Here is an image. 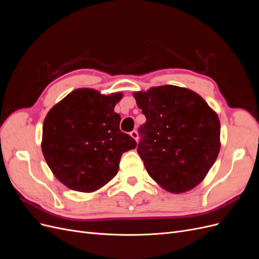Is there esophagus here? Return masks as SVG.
I'll return each mask as SVG.
<instances>
[{
	"instance_id": "1",
	"label": "esophagus",
	"mask_w": 259,
	"mask_h": 259,
	"mask_svg": "<svg viewBox=\"0 0 259 259\" xmlns=\"http://www.w3.org/2000/svg\"><path fill=\"white\" fill-rule=\"evenodd\" d=\"M130 135L134 138L136 142H138V133H137V131H132L131 133H130Z\"/></svg>"
}]
</instances>
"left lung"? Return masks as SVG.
Masks as SVG:
<instances>
[{"mask_svg": "<svg viewBox=\"0 0 259 259\" xmlns=\"http://www.w3.org/2000/svg\"><path fill=\"white\" fill-rule=\"evenodd\" d=\"M146 116L137 152L164 189L183 193L199 185L221 149V122L197 93L175 85L135 92Z\"/></svg>", "mask_w": 259, "mask_h": 259, "instance_id": "1", "label": "left lung"}]
</instances>
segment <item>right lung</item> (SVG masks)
Returning a JSON list of instances; mask_svg holds the SVG:
<instances>
[{"label":"right lung","instance_id":"right-lung-1","mask_svg":"<svg viewBox=\"0 0 259 259\" xmlns=\"http://www.w3.org/2000/svg\"><path fill=\"white\" fill-rule=\"evenodd\" d=\"M122 93L109 96L79 89L54 106L43 124L42 151L59 182L75 191L93 192L116 175L124 152L135 139L121 132L114 107Z\"/></svg>","mask_w":259,"mask_h":259}]
</instances>
